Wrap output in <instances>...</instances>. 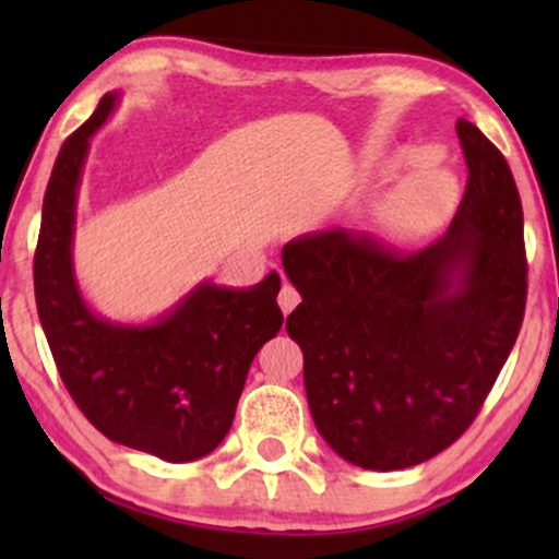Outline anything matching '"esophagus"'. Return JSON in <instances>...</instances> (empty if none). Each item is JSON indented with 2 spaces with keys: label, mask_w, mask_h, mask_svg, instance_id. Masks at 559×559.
<instances>
[{
  "label": "esophagus",
  "mask_w": 559,
  "mask_h": 559,
  "mask_svg": "<svg viewBox=\"0 0 559 559\" xmlns=\"http://www.w3.org/2000/svg\"><path fill=\"white\" fill-rule=\"evenodd\" d=\"M280 308H282V312H293L295 308H297V302H300V293H297V289L289 285V282H285V285H282V289H280Z\"/></svg>",
  "instance_id": "obj_1"
}]
</instances>
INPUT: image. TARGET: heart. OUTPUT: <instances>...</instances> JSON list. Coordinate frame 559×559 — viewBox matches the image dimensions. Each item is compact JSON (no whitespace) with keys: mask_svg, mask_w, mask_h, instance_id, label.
I'll return each mask as SVG.
<instances>
[{"mask_svg":"<svg viewBox=\"0 0 559 559\" xmlns=\"http://www.w3.org/2000/svg\"><path fill=\"white\" fill-rule=\"evenodd\" d=\"M409 159H432V150H412ZM453 198V180L440 167H423L402 182L392 201V216L402 226H419L445 209Z\"/></svg>","mask_w":559,"mask_h":559,"instance_id":"1","label":"heart"}]
</instances>
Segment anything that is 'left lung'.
Instances as JSON below:
<instances>
[{
  "mask_svg": "<svg viewBox=\"0 0 559 559\" xmlns=\"http://www.w3.org/2000/svg\"><path fill=\"white\" fill-rule=\"evenodd\" d=\"M468 186L419 251L343 228L285 243L302 302L287 333L305 356L312 423L343 461L400 471L468 430L514 348L526 302L524 213L507 159L457 119Z\"/></svg>",
  "mask_w": 559,
  "mask_h": 559,
  "instance_id": "1",
  "label": "left lung"
}]
</instances>
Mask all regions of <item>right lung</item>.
Returning a JSON list of instances; mask_svg holds the SVG:
<instances>
[{"instance_id":"obj_1","label":"right lung","mask_w":559,"mask_h":559,"mask_svg":"<svg viewBox=\"0 0 559 559\" xmlns=\"http://www.w3.org/2000/svg\"><path fill=\"white\" fill-rule=\"evenodd\" d=\"M121 102L109 91L63 142L43 201L35 300L60 379L106 438L167 463L213 453L231 430L257 350L282 328L280 274L259 285L203 280L147 323L98 316L73 264L75 205L88 144Z\"/></svg>"}]
</instances>
